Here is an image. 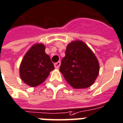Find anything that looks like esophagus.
<instances>
[{
    "label": "esophagus",
    "mask_w": 123,
    "mask_h": 123,
    "mask_svg": "<svg viewBox=\"0 0 123 123\" xmlns=\"http://www.w3.org/2000/svg\"><path fill=\"white\" fill-rule=\"evenodd\" d=\"M60 65H61V62H56V63H54L55 68L56 69L59 68H60Z\"/></svg>",
    "instance_id": "34e87169"
}]
</instances>
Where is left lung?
Listing matches in <instances>:
<instances>
[{"instance_id":"8db88e82","label":"left lung","mask_w":123,"mask_h":123,"mask_svg":"<svg viewBox=\"0 0 123 123\" xmlns=\"http://www.w3.org/2000/svg\"><path fill=\"white\" fill-rule=\"evenodd\" d=\"M60 71L71 87H90L98 76L99 65L93 52L81 41L69 43L66 56L61 62Z\"/></svg>"}]
</instances>
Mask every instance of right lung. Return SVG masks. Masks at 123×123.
Listing matches in <instances>:
<instances>
[{"label":"right lung","mask_w":123,"mask_h":123,"mask_svg":"<svg viewBox=\"0 0 123 123\" xmlns=\"http://www.w3.org/2000/svg\"><path fill=\"white\" fill-rule=\"evenodd\" d=\"M45 48L42 43L34 45L22 61L20 67V77L30 86L40 85L54 69L50 57L45 53Z\"/></svg>","instance_id":"right-lung-1"}]
</instances>
